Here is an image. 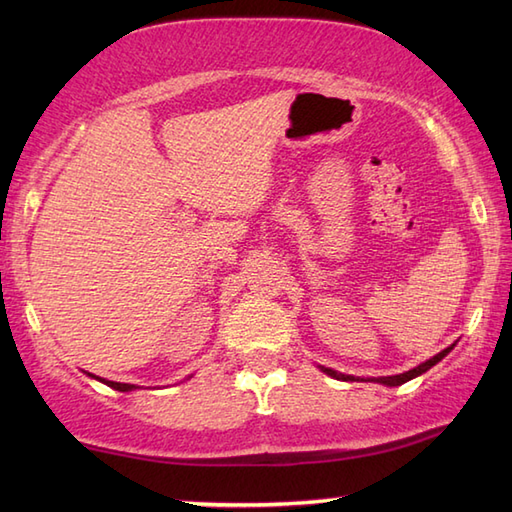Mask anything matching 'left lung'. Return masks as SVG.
I'll use <instances>...</instances> for the list:
<instances>
[{
    "label": "left lung",
    "instance_id": "8db88e82",
    "mask_svg": "<svg viewBox=\"0 0 512 512\" xmlns=\"http://www.w3.org/2000/svg\"><path fill=\"white\" fill-rule=\"evenodd\" d=\"M453 350V345L451 347H447V350H442L440 354H436L433 358H429V361H424V363H420L418 367H413V369H409V372H405V374H396V376H380V378H372L374 383H380V385H387V387H398V385H402V383H407V380H411V378H416V376H420V374H424L427 372V369H431L433 365L436 363H440L444 356H447L449 352ZM321 372H325L328 376H332V378H336V380H356L354 376H347V374H339L336 372V369H330V367H323L321 365Z\"/></svg>",
    "mask_w": 512,
    "mask_h": 512
}]
</instances>
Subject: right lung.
Listing matches in <instances>:
<instances>
[{
	"label": "right lung",
	"mask_w": 512,
	"mask_h": 512,
	"mask_svg": "<svg viewBox=\"0 0 512 512\" xmlns=\"http://www.w3.org/2000/svg\"><path fill=\"white\" fill-rule=\"evenodd\" d=\"M90 376L96 378V380H101V383H105L107 387L118 389V391H132V389H136V385H129V383H114V380H105V378H99V376H94V374H90Z\"/></svg>",
	"instance_id": "obj_1"
}]
</instances>
